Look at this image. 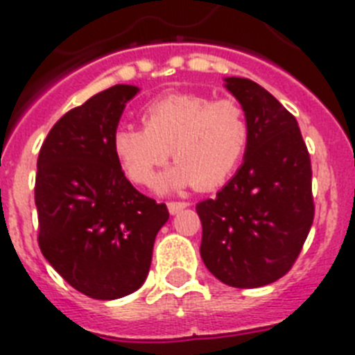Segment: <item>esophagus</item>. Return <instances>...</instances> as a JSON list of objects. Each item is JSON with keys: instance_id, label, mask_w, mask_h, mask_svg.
<instances>
[{"instance_id": "34e87169", "label": "esophagus", "mask_w": 355, "mask_h": 355, "mask_svg": "<svg viewBox=\"0 0 355 355\" xmlns=\"http://www.w3.org/2000/svg\"><path fill=\"white\" fill-rule=\"evenodd\" d=\"M187 205H189L187 202H168V211L171 212V214H177L182 209H186Z\"/></svg>"}]
</instances>
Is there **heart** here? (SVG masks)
I'll return each instance as SVG.
<instances>
[{"label":"heart","instance_id":"heart-1","mask_svg":"<svg viewBox=\"0 0 355 355\" xmlns=\"http://www.w3.org/2000/svg\"><path fill=\"white\" fill-rule=\"evenodd\" d=\"M141 121L144 128L121 126L112 135L119 166L139 186H150L173 153L177 162L160 177V189H216L241 164L250 141V123L234 98L166 94L148 105Z\"/></svg>","mask_w":355,"mask_h":355}]
</instances>
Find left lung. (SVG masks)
<instances>
[{
	"mask_svg": "<svg viewBox=\"0 0 355 355\" xmlns=\"http://www.w3.org/2000/svg\"><path fill=\"white\" fill-rule=\"evenodd\" d=\"M243 105L250 141L237 173L200 202V255L232 288H261L284 277L314 220L311 159L291 112L248 78H225Z\"/></svg>",
	"mask_w": 355,
	"mask_h": 355,
	"instance_id": "8db88e82",
	"label": "left lung"
}]
</instances>
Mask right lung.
Here are the masks:
<instances>
[{
	"label": "right lung",
	"mask_w": 355,
	"mask_h": 355,
	"mask_svg": "<svg viewBox=\"0 0 355 355\" xmlns=\"http://www.w3.org/2000/svg\"><path fill=\"white\" fill-rule=\"evenodd\" d=\"M139 92L118 84L71 109L49 130L37 159L39 246L58 275L96 300H114L146 280L155 236L168 221L126 180L112 150L125 105Z\"/></svg>",
	"instance_id": "1"
}]
</instances>
